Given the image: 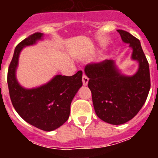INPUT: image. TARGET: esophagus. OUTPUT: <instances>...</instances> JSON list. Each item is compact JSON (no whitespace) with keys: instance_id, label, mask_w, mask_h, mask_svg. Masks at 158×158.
Returning a JSON list of instances; mask_svg holds the SVG:
<instances>
[{"instance_id":"34e87169","label":"esophagus","mask_w":158,"mask_h":158,"mask_svg":"<svg viewBox=\"0 0 158 158\" xmlns=\"http://www.w3.org/2000/svg\"><path fill=\"white\" fill-rule=\"evenodd\" d=\"M82 82H83V85L86 86L88 85V82H89V78L86 76L85 74H83L82 77Z\"/></svg>"}]
</instances>
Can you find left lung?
Instances as JSON below:
<instances>
[{
  "label": "left lung",
  "mask_w": 158,
  "mask_h": 158,
  "mask_svg": "<svg viewBox=\"0 0 158 158\" xmlns=\"http://www.w3.org/2000/svg\"><path fill=\"white\" fill-rule=\"evenodd\" d=\"M118 32L132 50L131 60L139 63L135 74L122 73L113 60L89 64L85 68L95 112L101 120L112 125L123 124L133 118L145 104L150 89L149 63L140 41L129 32Z\"/></svg>",
  "instance_id": "left-lung-1"
}]
</instances>
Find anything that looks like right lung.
Listing matches in <instances>:
<instances>
[{"mask_svg": "<svg viewBox=\"0 0 158 158\" xmlns=\"http://www.w3.org/2000/svg\"><path fill=\"white\" fill-rule=\"evenodd\" d=\"M43 40V33H35L16 46L8 71L11 101L16 112L27 123L45 131L60 127L69 118L70 104L82 86V71L71 77L56 75L39 87L26 89L16 79V69L23 48Z\"/></svg>", "mask_w": 158, "mask_h": 158, "instance_id": "obj_1", "label": "right lung"}]
</instances>
